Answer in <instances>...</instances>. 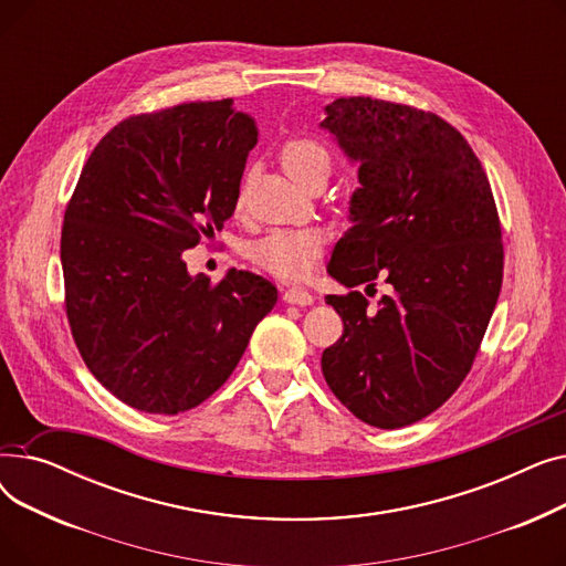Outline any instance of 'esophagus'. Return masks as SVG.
Here are the masks:
<instances>
[{
    "label": "esophagus",
    "instance_id": "1",
    "mask_svg": "<svg viewBox=\"0 0 566 566\" xmlns=\"http://www.w3.org/2000/svg\"><path fill=\"white\" fill-rule=\"evenodd\" d=\"M284 301H286L289 305L307 307V305L314 303V295H312L307 289H303V286H291V289L284 291Z\"/></svg>",
    "mask_w": 566,
    "mask_h": 566
}]
</instances>
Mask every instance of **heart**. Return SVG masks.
<instances>
[{
	"label": "heart",
	"mask_w": 566,
	"mask_h": 566,
	"mask_svg": "<svg viewBox=\"0 0 566 566\" xmlns=\"http://www.w3.org/2000/svg\"><path fill=\"white\" fill-rule=\"evenodd\" d=\"M282 165L295 184L316 171L331 174V151L314 137L289 139L282 148ZM323 252L318 231H271L248 245V256L263 271L284 280H303L312 273Z\"/></svg>",
	"instance_id": "obj_1"
}]
</instances>
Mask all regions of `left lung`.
Here are the masks:
<instances>
[{"label":"left lung","instance_id":"left-lung-1","mask_svg":"<svg viewBox=\"0 0 566 566\" xmlns=\"http://www.w3.org/2000/svg\"><path fill=\"white\" fill-rule=\"evenodd\" d=\"M321 128L360 181L328 275L348 289H392L374 310L360 291L325 295L344 333L321 369L358 420L408 427L457 392L495 310L502 233L491 184L463 135L431 112L337 98Z\"/></svg>","mask_w":566,"mask_h":566}]
</instances>
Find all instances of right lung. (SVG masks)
Wrapping results in <instances>:
<instances>
[{
  "mask_svg": "<svg viewBox=\"0 0 566 566\" xmlns=\"http://www.w3.org/2000/svg\"><path fill=\"white\" fill-rule=\"evenodd\" d=\"M250 114L233 101L184 103L114 126L82 167L66 206V314L84 365L116 399L178 415L231 376L273 282L231 271L211 284L184 252L233 216Z\"/></svg>",
  "mask_w": 566,
  "mask_h": 566,
  "instance_id": "add662e5",
  "label": "right lung"
}]
</instances>
